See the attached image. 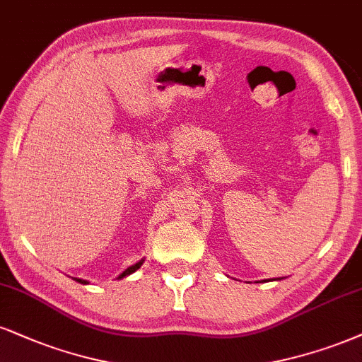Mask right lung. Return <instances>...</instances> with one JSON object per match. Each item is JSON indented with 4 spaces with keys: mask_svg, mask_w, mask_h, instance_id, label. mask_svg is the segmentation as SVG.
Wrapping results in <instances>:
<instances>
[{
    "mask_svg": "<svg viewBox=\"0 0 362 362\" xmlns=\"http://www.w3.org/2000/svg\"><path fill=\"white\" fill-rule=\"evenodd\" d=\"M142 263H144V258H142V260H139V262H137V263H134V265H131V267H129V269H126V270H124V272H122V274H120V275L117 276V279H124V276L131 275V274H134V272H136V270H139V269H141V265H142ZM75 280H77V282H80V284H83V285H86V284H88V282H87V280H82V279H75Z\"/></svg>",
    "mask_w": 362,
    "mask_h": 362,
    "instance_id": "add662e5",
    "label": "right lung"
}]
</instances>
